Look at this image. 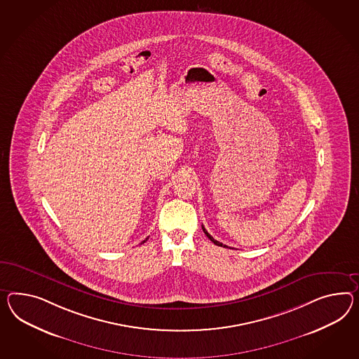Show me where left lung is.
Returning <instances> with one entry per match:
<instances>
[{"instance_id": "left-lung-1", "label": "left lung", "mask_w": 359, "mask_h": 359, "mask_svg": "<svg viewBox=\"0 0 359 359\" xmlns=\"http://www.w3.org/2000/svg\"><path fill=\"white\" fill-rule=\"evenodd\" d=\"M202 229H203V231H204V234H205V236H207V237H208V238L211 239L212 242H213V243H215V245H217V246H221V248H228V246H226V245H222V243H221V242H219V241H216V239L213 238V237H212L211 234H210V233H208V231H207V230L204 229V226H203V225H202Z\"/></svg>"}]
</instances>
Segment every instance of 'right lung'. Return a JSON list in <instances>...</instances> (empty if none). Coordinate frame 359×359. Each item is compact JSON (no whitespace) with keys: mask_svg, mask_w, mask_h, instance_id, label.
Here are the masks:
<instances>
[{"mask_svg":"<svg viewBox=\"0 0 359 359\" xmlns=\"http://www.w3.org/2000/svg\"><path fill=\"white\" fill-rule=\"evenodd\" d=\"M146 241H147V238L144 239V241H143V242H142V243H144V242H146ZM142 243H140V245H142Z\"/></svg>","mask_w":359,"mask_h":359,"instance_id":"add662e5","label":"right lung"}]
</instances>
